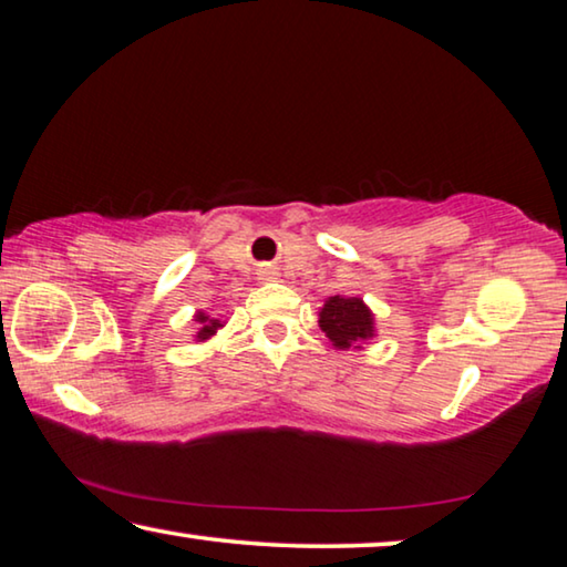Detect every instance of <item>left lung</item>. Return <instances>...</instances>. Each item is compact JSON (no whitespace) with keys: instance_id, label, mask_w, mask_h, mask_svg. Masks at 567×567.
I'll return each instance as SVG.
<instances>
[{"instance_id":"1","label":"left lung","mask_w":567,"mask_h":567,"mask_svg":"<svg viewBox=\"0 0 567 567\" xmlns=\"http://www.w3.org/2000/svg\"><path fill=\"white\" fill-rule=\"evenodd\" d=\"M319 327L327 332L334 348H350L360 340L373 338V315L355 297H332L319 311Z\"/></svg>"}]
</instances>
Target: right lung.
<instances>
[{"instance_id": "obj_1", "label": "right lung", "mask_w": 567, "mask_h": 567, "mask_svg": "<svg viewBox=\"0 0 567 567\" xmlns=\"http://www.w3.org/2000/svg\"><path fill=\"white\" fill-rule=\"evenodd\" d=\"M196 322L202 324L199 334H196V338H199V340H207V338H212V334L217 332V327H223V324H219V319H209V317H204V315L196 317Z\"/></svg>"}]
</instances>
